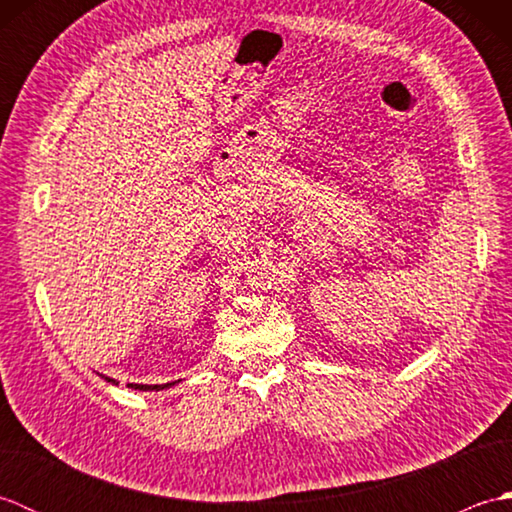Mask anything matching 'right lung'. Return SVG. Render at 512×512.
Wrapping results in <instances>:
<instances>
[{
    "mask_svg": "<svg viewBox=\"0 0 512 512\" xmlns=\"http://www.w3.org/2000/svg\"><path fill=\"white\" fill-rule=\"evenodd\" d=\"M105 380H112V378H105ZM112 383H114V380H112ZM171 383H167V385H129V387H132V389H143V391H147V389H165V387H169Z\"/></svg>",
    "mask_w": 512,
    "mask_h": 512,
    "instance_id": "obj_1",
    "label": "right lung"
}]
</instances>
